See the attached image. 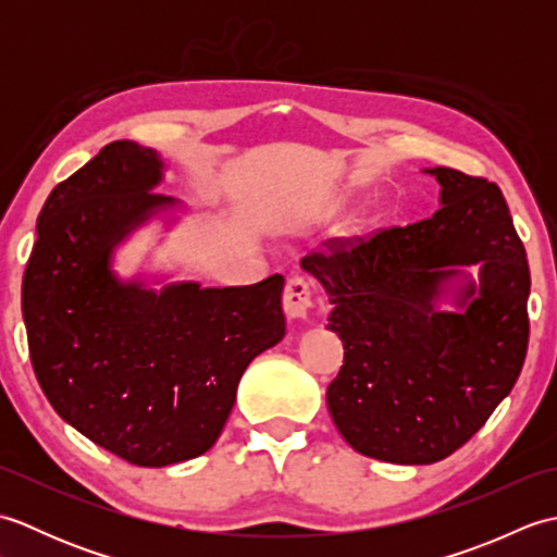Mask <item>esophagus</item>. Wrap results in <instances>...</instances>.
Instances as JSON below:
<instances>
[{
    "label": "esophagus",
    "mask_w": 557,
    "mask_h": 557,
    "mask_svg": "<svg viewBox=\"0 0 557 557\" xmlns=\"http://www.w3.org/2000/svg\"><path fill=\"white\" fill-rule=\"evenodd\" d=\"M282 306H285V311H287L289 318H304L306 313H309L311 306H313L311 282L301 277V275L289 277L285 294H282Z\"/></svg>",
    "instance_id": "esophagus-1"
}]
</instances>
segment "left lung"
Returning a JSON list of instances; mask_svg holds the SVG:
<instances>
[{"label": "left lung", "instance_id": "obj_1", "mask_svg": "<svg viewBox=\"0 0 557 557\" xmlns=\"http://www.w3.org/2000/svg\"><path fill=\"white\" fill-rule=\"evenodd\" d=\"M425 172L441 184L433 218L330 239L301 260L345 345L330 417L357 453L393 465H433L465 445L510 395L529 345L531 275L503 191L459 170ZM476 262L480 289L469 282L459 312H437L444 282Z\"/></svg>", "mask_w": 557, "mask_h": 557}]
</instances>
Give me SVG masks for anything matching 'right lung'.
<instances>
[{"label": "right lung", "instance_id": "add662e5", "mask_svg": "<svg viewBox=\"0 0 557 557\" xmlns=\"http://www.w3.org/2000/svg\"><path fill=\"white\" fill-rule=\"evenodd\" d=\"M162 160L114 140L57 184L38 218L21 309L35 377L54 411L136 467H168L220 437L246 366L285 337L282 287L160 292L122 282L114 246L172 208L156 194Z\"/></svg>", "mask_w": 557, "mask_h": 557}]
</instances>
